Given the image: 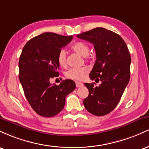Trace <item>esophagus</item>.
Here are the masks:
<instances>
[{
    "label": "esophagus",
    "instance_id": "1",
    "mask_svg": "<svg viewBox=\"0 0 149 149\" xmlns=\"http://www.w3.org/2000/svg\"><path fill=\"white\" fill-rule=\"evenodd\" d=\"M76 85L77 88H80V87L83 86V83H81V82H76Z\"/></svg>",
    "mask_w": 149,
    "mask_h": 149
}]
</instances>
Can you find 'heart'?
I'll return each instance as SVG.
<instances>
[{
    "mask_svg": "<svg viewBox=\"0 0 149 149\" xmlns=\"http://www.w3.org/2000/svg\"><path fill=\"white\" fill-rule=\"evenodd\" d=\"M71 49L81 55L82 57H84L88 60L90 59V57L88 55L90 50L89 45L85 42H76L71 46ZM57 61L58 64L61 67H64L66 65V52L64 49H60L58 52L57 56ZM90 69L87 66H82L79 68H72L70 69L65 73V76L70 79L75 80H82L86 77L88 74Z\"/></svg>",
    "mask_w": 149,
    "mask_h": 149,
    "instance_id": "obj_1",
    "label": "heart"
}]
</instances>
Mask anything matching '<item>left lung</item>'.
I'll list each match as a JSON object with an SVG mask.
<instances>
[{
    "label": "left lung",
    "mask_w": 149,
    "mask_h": 149,
    "mask_svg": "<svg viewBox=\"0 0 149 149\" xmlns=\"http://www.w3.org/2000/svg\"><path fill=\"white\" fill-rule=\"evenodd\" d=\"M77 37L94 45L97 59L90 78L102 82L99 86L85 83L89 95L83 104L93 115H107L118 104L129 83L131 63L129 49L118 34L102 27L82 33Z\"/></svg>",
    "instance_id": "obj_1"
}]
</instances>
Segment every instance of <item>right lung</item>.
<instances>
[{"label": "right lung", "mask_w": 149, "mask_h": 149, "mask_svg": "<svg viewBox=\"0 0 149 149\" xmlns=\"http://www.w3.org/2000/svg\"><path fill=\"white\" fill-rule=\"evenodd\" d=\"M73 36L43 33L33 38L23 47L19 61V78L26 100L38 115L52 117L64 109L66 97L76 89L72 80L59 85L51 78L59 76L57 56Z\"/></svg>", "instance_id": "1"}]
</instances>
